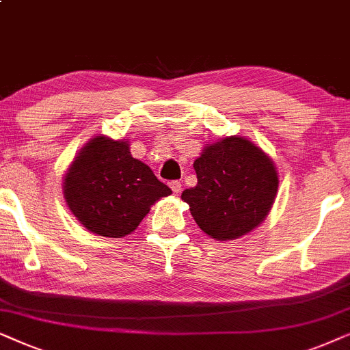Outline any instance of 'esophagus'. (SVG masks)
<instances>
[{"label": "esophagus", "mask_w": 350, "mask_h": 350, "mask_svg": "<svg viewBox=\"0 0 350 350\" xmlns=\"http://www.w3.org/2000/svg\"><path fill=\"white\" fill-rule=\"evenodd\" d=\"M170 189L172 190V193L178 195L180 192V189H183V184L179 183V180H171L170 183Z\"/></svg>", "instance_id": "esophagus-1"}]
</instances>
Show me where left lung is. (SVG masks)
Returning a JSON list of instances; mask_svg holds the SVG:
<instances>
[{
	"label": "left lung",
	"mask_w": 350,
	"mask_h": 350,
	"mask_svg": "<svg viewBox=\"0 0 350 350\" xmlns=\"http://www.w3.org/2000/svg\"><path fill=\"white\" fill-rule=\"evenodd\" d=\"M198 183L180 198L211 239H240L267 217L278 189L273 161L248 139L208 144L193 163Z\"/></svg>",
	"instance_id": "obj_1"
}]
</instances>
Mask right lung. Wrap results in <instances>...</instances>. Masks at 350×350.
I'll use <instances>...</instances> for the list:
<instances>
[{
  "mask_svg": "<svg viewBox=\"0 0 350 350\" xmlns=\"http://www.w3.org/2000/svg\"><path fill=\"white\" fill-rule=\"evenodd\" d=\"M171 189L133 158L126 139L92 137L64 178L70 211L92 234L121 239L136 230L150 206Z\"/></svg>",
  "mask_w": 350,
  "mask_h": 350,
  "instance_id": "right-lung-1",
  "label": "right lung"
}]
</instances>
